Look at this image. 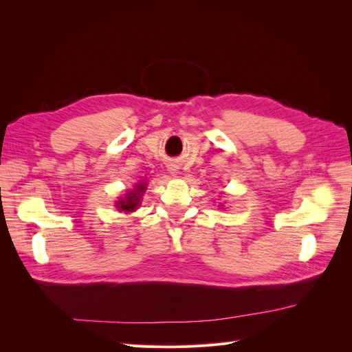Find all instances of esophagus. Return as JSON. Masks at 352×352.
Here are the masks:
<instances>
[{
	"label": "esophagus",
	"mask_w": 352,
	"mask_h": 352,
	"mask_svg": "<svg viewBox=\"0 0 352 352\" xmlns=\"http://www.w3.org/2000/svg\"><path fill=\"white\" fill-rule=\"evenodd\" d=\"M172 170H173V172H176V170H175V168H172Z\"/></svg>",
	"instance_id": "esophagus-1"
}]
</instances>
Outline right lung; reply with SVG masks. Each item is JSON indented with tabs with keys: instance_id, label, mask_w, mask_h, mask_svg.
<instances>
[{
	"instance_id": "right-lung-1",
	"label": "right lung",
	"mask_w": 352,
	"mask_h": 352,
	"mask_svg": "<svg viewBox=\"0 0 352 352\" xmlns=\"http://www.w3.org/2000/svg\"><path fill=\"white\" fill-rule=\"evenodd\" d=\"M144 190H145V185L140 184L135 188L133 192H131L129 195L126 197V199L119 201L117 207H119L123 211H133L138 207V204H140V198H141V194L144 192Z\"/></svg>"
}]
</instances>
